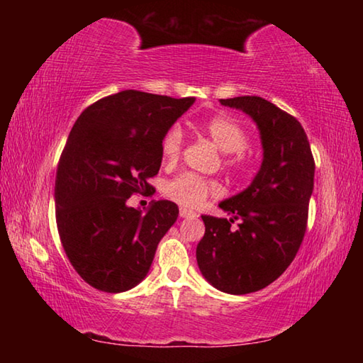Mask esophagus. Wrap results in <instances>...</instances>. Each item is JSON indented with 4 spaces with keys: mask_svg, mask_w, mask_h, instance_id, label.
Returning <instances> with one entry per match:
<instances>
[{
    "mask_svg": "<svg viewBox=\"0 0 363 363\" xmlns=\"http://www.w3.org/2000/svg\"><path fill=\"white\" fill-rule=\"evenodd\" d=\"M179 216H181V218H190V219H194V218H199V214H196V213L192 211V210H187V208H181Z\"/></svg>",
    "mask_w": 363,
    "mask_h": 363,
    "instance_id": "obj_1",
    "label": "esophagus"
}]
</instances>
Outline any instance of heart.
I'll return each instance as SVG.
<instances>
[{
    "instance_id": "1",
    "label": "heart",
    "mask_w": 363,
    "mask_h": 363,
    "mask_svg": "<svg viewBox=\"0 0 363 363\" xmlns=\"http://www.w3.org/2000/svg\"><path fill=\"white\" fill-rule=\"evenodd\" d=\"M201 130L218 149L229 155L225 164L230 168H240L245 163L243 149L248 145V134L235 120L229 116H214V118L203 123ZM182 147V131L181 128H171L163 138L162 157L167 164L177 162ZM219 192L218 184L206 181L203 177L195 174H181L176 179L169 181L164 187V194L176 203L187 208L200 206L208 199V195H216Z\"/></svg>"
}]
</instances>
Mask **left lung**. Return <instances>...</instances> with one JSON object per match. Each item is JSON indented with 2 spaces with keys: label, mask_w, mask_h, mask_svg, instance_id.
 <instances>
[{
  "label": "left lung",
  "mask_w": 363,
  "mask_h": 363,
  "mask_svg": "<svg viewBox=\"0 0 363 363\" xmlns=\"http://www.w3.org/2000/svg\"><path fill=\"white\" fill-rule=\"evenodd\" d=\"M219 102L253 120L262 162L247 189L219 203L232 218L201 216L205 235L196 245V262L216 290L247 294L277 280L296 256L306 232L315 164L294 116L257 96ZM235 218L241 224L230 230Z\"/></svg>",
  "instance_id": "obj_1"
}]
</instances>
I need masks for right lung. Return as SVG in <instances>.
<instances>
[{"label":"right lung","mask_w":363,"mask_h":363,"mask_svg":"<svg viewBox=\"0 0 363 363\" xmlns=\"http://www.w3.org/2000/svg\"><path fill=\"white\" fill-rule=\"evenodd\" d=\"M194 102L126 89L94 102L73 125L54 187L57 229L72 266L97 290L139 285L179 216L168 200L144 213L126 201L150 187L147 181L162 167L163 138Z\"/></svg>","instance_id":"1"}]
</instances>
